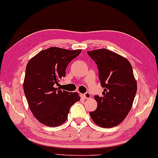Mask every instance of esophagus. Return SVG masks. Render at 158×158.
I'll list each match as a JSON object with an SVG mask.
<instances>
[{
	"mask_svg": "<svg viewBox=\"0 0 158 158\" xmlns=\"http://www.w3.org/2000/svg\"><path fill=\"white\" fill-rule=\"evenodd\" d=\"M90 97H91V95H90V94L89 92H86L85 94H84V97L85 99L90 98Z\"/></svg>",
	"mask_w": 158,
	"mask_h": 158,
	"instance_id": "1",
	"label": "esophagus"
}]
</instances>
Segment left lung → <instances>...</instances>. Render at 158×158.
<instances>
[{
    "instance_id": "1",
    "label": "left lung",
    "mask_w": 158,
    "mask_h": 158,
    "mask_svg": "<svg viewBox=\"0 0 158 158\" xmlns=\"http://www.w3.org/2000/svg\"><path fill=\"white\" fill-rule=\"evenodd\" d=\"M95 61L103 95L94 96L97 108L90 112L93 121L103 128H112L127 116L137 91L131 64L126 58L106 48L87 52Z\"/></svg>"
}]
</instances>
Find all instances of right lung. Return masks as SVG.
<instances>
[{"mask_svg": "<svg viewBox=\"0 0 158 158\" xmlns=\"http://www.w3.org/2000/svg\"><path fill=\"white\" fill-rule=\"evenodd\" d=\"M81 50L51 47L31 58L26 68L23 90L34 116L47 126L63 124L70 108L81 97L77 93L58 90L59 80L65 77L66 68Z\"/></svg>", "mask_w": 158, "mask_h": 158, "instance_id": "obj_1", "label": "right lung"}]
</instances>
